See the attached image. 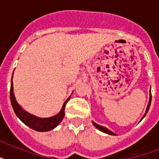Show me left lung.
<instances>
[{
  "instance_id": "1",
  "label": "left lung",
  "mask_w": 159,
  "mask_h": 159,
  "mask_svg": "<svg viewBox=\"0 0 159 159\" xmlns=\"http://www.w3.org/2000/svg\"><path fill=\"white\" fill-rule=\"evenodd\" d=\"M151 99H152V97H151V92H150V93H149V101H148V106H147V108H146L145 113H144V115L143 116V117L141 118V120H142L144 118V116H146V114L148 113V110H149V107H150ZM92 124H93V125H94L95 127L97 129H99L100 131H102V132H103V133H106V134H111V135H116V134L113 133V132H112L111 130H110L109 129L106 128V127H104V126L100 125H98V124L95 123L94 121H92Z\"/></svg>"
}]
</instances>
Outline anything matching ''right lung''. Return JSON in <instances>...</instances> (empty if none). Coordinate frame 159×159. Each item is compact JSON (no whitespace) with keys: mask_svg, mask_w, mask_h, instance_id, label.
Wrapping results in <instances>:
<instances>
[{"mask_svg":"<svg viewBox=\"0 0 159 159\" xmlns=\"http://www.w3.org/2000/svg\"><path fill=\"white\" fill-rule=\"evenodd\" d=\"M12 78H13V76H12ZM12 78H11V102L14 111H15L17 117L28 127L33 129L36 131H39V132H46V131L52 130L54 128H56L59 125L60 122L62 120L63 117H64L65 106H66L67 102L69 101L71 97H68L65 101V102L62 105L61 111L57 115L51 116V117H48V118H40V117L34 116L32 114L25 111L19 105V103L16 99L15 94H14Z\"/></svg>","mask_w":159,"mask_h":159,"instance_id":"add662e5","label":"right lung"}]
</instances>
